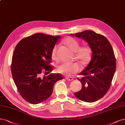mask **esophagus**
Returning a JSON list of instances; mask_svg holds the SVG:
<instances>
[{
	"mask_svg": "<svg viewBox=\"0 0 125 125\" xmlns=\"http://www.w3.org/2000/svg\"><path fill=\"white\" fill-rule=\"evenodd\" d=\"M66 79L68 81H72L73 80V79L71 77H66Z\"/></svg>",
	"mask_w": 125,
	"mask_h": 125,
	"instance_id": "1",
	"label": "esophagus"
}]
</instances>
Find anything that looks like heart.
<instances>
[{
	"mask_svg": "<svg viewBox=\"0 0 125 125\" xmlns=\"http://www.w3.org/2000/svg\"><path fill=\"white\" fill-rule=\"evenodd\" d=\"M66 43L71 51L75 53V59L81 63L84 64L88 61L91 55V50L89 46H84L80 48L79 43L72 38L66 39ZM57 51V46H55L52 52V57L55 60L58 58ZM80 69L79 64L76 63H62L57 67V71L64 75L71 76L78 72Z\"/></svg>",
	"mask_w": 125,
	"mask_h": 125,
	"instance_id": "b5f03b06",
	"label": "heart"
}]
</instances>
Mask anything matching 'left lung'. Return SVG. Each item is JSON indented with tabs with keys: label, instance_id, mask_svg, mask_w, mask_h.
<instances>
[{
	"label": "left lung",
	"instance_id": "8db88e82",
	"mask_svg": "<svg viewBox=\"0 0 125 125\" xmlns=\"http://www.w3.org/2000/svg\"><path fill=\"white\" fill-rule=\"evenodd\" d=\"M70 36L81 38L92 51L91 61L77 79L82 87L74 93L79 99L94 102L100 99L108 91L116 69V59L110 42L104 36L91 31H85Z\"/></svg>",
	"mask_w": 125,
	"mask_h": 125
}]
</instances>
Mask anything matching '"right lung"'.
<instances>
[{
	"label": "right lung",
	"mask_w": 125,
	"mask_h": 125,
	"mask_svg": "<svg viewBox=\"0 0 125 125\" xmlns=\"http://www.w3.org/2000/svg\"><path fill=\"white\" fill-rule=\"evenodd\" d=\"M61 36L37 33L21 40L12 56L11 72L21 96L33 104H40L53 93L54 84L63 76L52 73V52ZM46 72L45 75L43 72Z\"/></svg>",
	"instance_id": "add662e5"
}]
</instances>
